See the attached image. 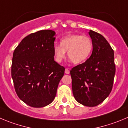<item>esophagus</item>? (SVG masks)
Returning a JSON list of instances; mask_svg holds the SVG:
<instances>
[{
    "mask_svg": "<svg viewBox=\"0 0 128 128\" xmlns=\"http://www.w3.org/2000/svg\"><path fill=\"white\" fill-rule=\"evenodd\" d=\"M65 74H68L70 73V70H69V69L68 68H65Z\"/></svg>",
    "mask_w": 128,
    "mask_h": 128,
    "instance_id": "34e87169",
    "label": "esophagus"
}]
</instances>
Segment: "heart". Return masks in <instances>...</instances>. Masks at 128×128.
Instances as JSON below:
<instances>
[{
    "mask_svg": "<svg viewBox=\"0 0 128 128\" xmlns=\"http://www.w3.org/2000/svg\"><path fill=\"white\" fill-rule=\"evenodd\" d=\"M92 50V42L89 36L68 35L62 38L60 46H54V58L57 63H62L65 58L67 51L68 56L71 61L74 64H79L90 57Z\"/></svg>",
    "mask_w": 128,
    "mask_h": 128,
    "instance_id": "obj_1",
    "label": "heart"
}]
</instances>
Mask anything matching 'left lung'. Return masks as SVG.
Wrapping results in <instances>:
<instances>
[{
    "mask_svg": "<svg viewBox=\"0 0 128 128\" xmlns=\"http://www.w3.org/2000/svg\"><path fill=\"white\" fill-rule=\"evenodd\" d=\"M89 34L92 39V54L70 73L75 99L84 106H95L112 91L116 65L114 50L105 37L92 30Z\"/></svg>",
    "mask_w": 128,
    "mask_h": 128,
    "instance_id": "8db88e82",
    "label": "left lung"
}]
</instances>
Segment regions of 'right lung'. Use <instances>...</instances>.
I'll return each instance as SVG.
<instances>
[{
	"mask_svg": "<svg viewBox=\"0 0 128 128\" xmlns=\"http://www.w3.org/2000/svg\"><path fill=\"white\" fill-rule=\"evenodd\" d=\"M56 33L40 30L24 37L13 52L11 76L18 96L32 107H44L54 99L65 67L54 61Z\"/></svg>",
	"mask_w": 128,
	"mask_h": 128,
	"instance_id": "right-lung-1",
	"label": "right lung"
}]
</instances>
